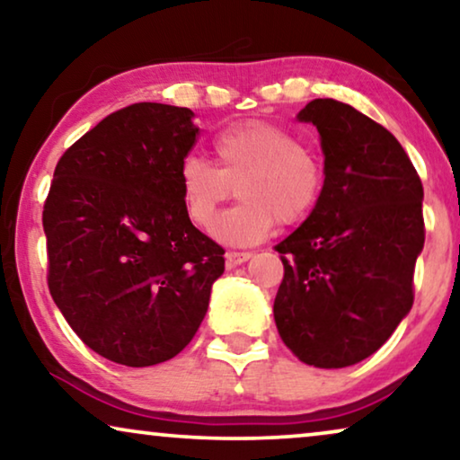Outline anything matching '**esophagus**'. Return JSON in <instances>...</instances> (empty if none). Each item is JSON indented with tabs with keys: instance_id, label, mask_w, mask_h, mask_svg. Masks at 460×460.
<instances>
[{
	"instance_id": "1",
	"label": "esophagus",
	"mask_w": 460,
	"mask_h": 460,
	"mask_svg": "<svg viewBox=\"0 0 460 460\" xmlns=\"http://www.w3.org/2000/svg\"><path fill=\"white\" fill-rule=\"evenodd\" d=\"M249 257H251L249 251H228V253H226V263H228L230 268L241 266V263L247 261Z\"/></svg>"
}]
</instances>
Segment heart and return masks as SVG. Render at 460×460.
Segmentation results:
<instances>
[{
  "instance_id": "b5f03b06",
  "label": "heart",
  "mask_w": 460,
  "mask_h": 460,
  "mask_svg": "<svg viewBox=\"0 0 460 460\" xmlns=\"http://www.w3.org/2000/svg\"><path fill=\"white\" fill-rule=\"evenodd\" d=\"M213 153L217 167L200 156H186L178 186L188 219L200 228L216 219L236 188L243 200L213 226V234L226 244L247 247L263 241L279 222H304L323 197V163L279 125H232L216 136Z\"/></svg>"
}]
</instances>
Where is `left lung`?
I'll use <instances>...</instances> for the list:
<instances>
[{
  "label": "left lung",
  "mask_w": 460,
  "mask_h": 460,
  "mask_svg": "<svg viewBox=\"0 0 460 460\" xmlns=\"http://www.w3.org/2000/svg\"><path fill=\"white\" fill-rule=\"evenodd\" d=\"M299 121L320 134L324 188L274 247L285 266L274 320L301 362L343 368L375 354L411 312L423 184L392 131L354 106L316 98Z\"/></svg>",
  "instance_id": "8db88e82"
}]
</instances>
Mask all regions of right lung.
Masks as SVG:
<instances>
[{"label": "right lung", "instance_id": "1", "mask_svg": "<svg viewBox=\"0 0 460 460\" xmlns=\"http://www.w3.org/2000/svg\"><path fill=\"white\" fill-rule=\"evenodd\" d=\"M192 117L156 102L111 112L60 156L43 203L49 295L87 348L125 367L178 356L224 272L180 197Z\"/></svg>", "mask_w": 460, "mask_h": 460}]
</instances>
